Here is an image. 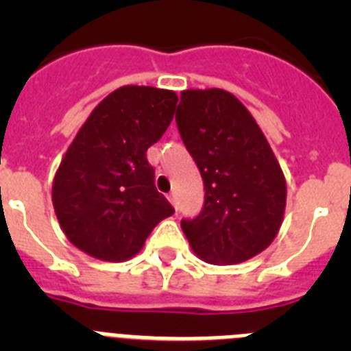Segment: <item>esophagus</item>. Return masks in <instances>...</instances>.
Wrapping results in <instances>:
<instances>
[{
	"instance_id": "obj_1",
	"label": "esophagus",
	"mask_w": 351,
	"mask_h": 351,
	"mask_svg": "<svg viewBox=\"0 0 351 351\" xmlns=\"http://www.w3.org/2000/svg\"><path fill=\"white\" fill-rule=\"evenodd\" d=\"M169 200H170V204H172V206L176 207V210H178V197H176V193H170L169 195Z\"/></svg>"
}]
</instances>
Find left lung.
<instances>
[{
    "label": "left lung",
    "mask_w": 351,
    "mask_h": 351,
    "mask_svg": "<svg viewBox=\"0 0 351 351\" xmlns=\"http://www.w3.org/2000/svg\"><path fill=\"white\" fill-rule=\"evenodd\" d=\"M176 123L206 190L200 214L181 221L195 255L228 265L262 253L283 223L287 182L256 121L213 88L182 91Z\"/></svg>",
    "instance_id": "1"
}]
</instances>
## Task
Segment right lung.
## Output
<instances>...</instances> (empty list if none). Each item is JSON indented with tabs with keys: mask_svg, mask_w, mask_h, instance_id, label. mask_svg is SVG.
<instances>
[{
	"mask_svg": "<svg viewBox=\"0 0 351 351\" xmlns=\"http://www.w3.org/2000/svg\"><path fill=\"white\" fill-rule=\"evenodd\" d=\"M178 95L123 86L96 105L61 160L52 204L64 235L105 262H125L173 207L154 186L145 153L169 128Z\"/></svg>",
	"mask_w": 351,
	"mask_h": 351,
	"instance_id": "add662e5",
	"label": "right lung"
}]
</instances>
